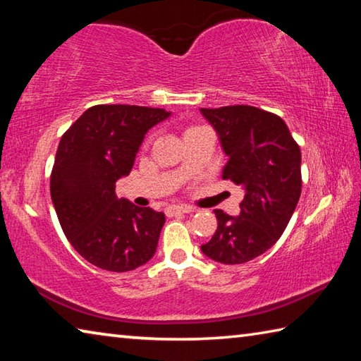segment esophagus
<instances>
[{
	"label": "esophagus",
	"instance_id": "1",
	"mask_svg": "<svg viewBox=\"0 0 361 361\" xmlns=\"http://www.w3.org/2000/svg\"><path fill=\"white\" fill-rule=\"evenodd\" d=\"M189 212H194V209H192V207H188V205H172V207H167V209H166L167 216L183 215V213H189Z\"/></svg>",
	"mask_w": 361,
	"mask_h": 361
}]
</instances>
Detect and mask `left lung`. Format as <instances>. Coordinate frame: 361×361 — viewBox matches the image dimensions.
I'll use <instances>...</instances> for the list:
<instances>
[{
  "instance_id": "obj_1",
  "label": "left lung",
  "mask_w": 361,
  "mask_h": 361,
  "mask_svg": "<svg viewBox=\"0 0 361 361\" xmlns=\"http://www.w3.org/2000/svg\"><path fill=\"white\" fill-rule=\"evenodd\" d=\"M215 127L229 161L223 180L245 189L240 215L215 210L218 228L204 255L243 264L283 234L301 195V149L280 116L250 105L200 108Z\"/></svg>"
}]
</instances>
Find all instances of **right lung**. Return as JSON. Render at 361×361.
<instances>
[{"label":"right lung","instance_id":"obj_1","mask_svg":"<svg viewBox=\"0 0 361 361\" xmlns=\"http://www.w3.org/2000/svg\"><path fill=\"white\" fill-rule=\"evenodd\" d=\"M169 116L162 108L95 105L62 135L51 197L66 239L90 264L127 272L156 253L166 216L118 199L116 181L130 173L146 132Z\"/></svg>","mask_w":361,"mask_h":361}]
</instances>
